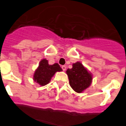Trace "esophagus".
Returning <instances> with one entry per match:
<instances>
[{
    "label": "esophagus",
    "mask_w": 126,
    "mask_h": 126,
    "mask_svg": "<svg viewBox=\"0 0 126 126\" xmlns=\"http://www.w3.org/2000/svg\"><path fill=\"white\" fill-rule=\"evenodd\" d=\"M61 68H62V69H63V71H65V70H66V68H67V67H66V66H65V65H63V66H61Z\"/></svg>",
    "instance_id": "1"
}]
</instances>
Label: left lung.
Instances as JSON below:
<instances>
[{
  "mask_svg": "<svg viewBox=\"0 0 126 126\" xmlns=\"http://www.w3.org/2000/svg\"><path fill=\"white\" fill-rule=\"evenodd\" d=\"M71 88L77 93H81L90 86L92 81V76L87 69L80 62L73 65L72 69L66 71Z\"/></svg>",
  "mask_w": 126,
  "mask_h": 126,
  "instance_id": "obj_1",
  "label": "left lung"
}]
</instances>
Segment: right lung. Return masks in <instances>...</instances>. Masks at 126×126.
<instances>
[{
  "mask_svg": "<svg viewBox=\"0 0 126 126\" xmlns=\"http://www.w3.org/2000/svg\"><path fill=\"white\" fill-rule=\"evenodd\" d=\"M62 71L58 63L49 65L48 61L44 59L40 62L39 66L34 72L33 80L40 86H45L49 82L56 72Z\"/></svg>",
  "mask_w": 126,
  "mask_h": 126,
  "instance_id": "right-lung-1",
  "label": "right lung"
}]
</instances>
